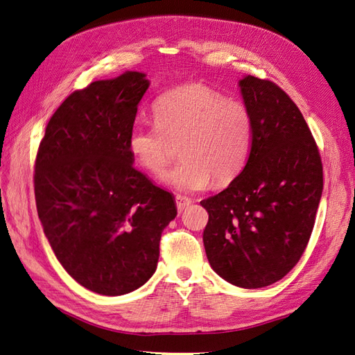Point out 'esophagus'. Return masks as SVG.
Listing matches in <instances>:
<instances>
[{"mask_svg": "<svg viewBox=\"0 0 355 355\" xmlns=\"http://www.w3.org/2000/svg\"><path fill=\"white\" fill-rule=\"evenodd\" d=\"M176 206H178V210H179V213H182V211H184L188 206H189V204L192 202L191 201V198H188V197H184V196H176Z\"/></svg>", "mask_w": 355, "mask_h": 355, "instance_id": "1", "label": "esophagus"}]
</instances>
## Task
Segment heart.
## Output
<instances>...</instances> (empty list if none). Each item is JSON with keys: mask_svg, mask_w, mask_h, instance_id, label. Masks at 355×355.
<instances>
[{"mask_svg": "<svg viewBox=\"0 0 355 355\" xmlns=\"http://www.w3.org/2000/svg\"><path fill=\"white\" fill-rule=\"evenodd\" d=\"M154 125H136L128 148L136 163L155 178L168 175L178 191L230 185L247 163L252 145V114L240 101L227 99L202 84H187L159 96Z\"/></svg>", "mask_w": 355, "mask_h": 355, "instance_id": "b5f03b06", "label": "heart"}]
</instances>
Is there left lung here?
<instances>
[{
    "instance_id": "obj_1",
    "label": "left lung",
    "mask_w": 355,
    "mask_h": 355,
    "mask_svg": "<svg viewBox=\"0 0 355 355\" xmlns=\"http://www.w3.org/2000/svg\"><path fill=\"white\" fill-rule=\"evenodd\" d=\"M252 114V146L227 189L202 200L213 271L243 288L270 286L304 254L323 192L318 148L296 103L277 84L239 81Z\"/></svg>"
}]
</instances>
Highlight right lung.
<instances>
[{"label":"right lung","mask_w":355,"mask_h":355,"mask_svg":"<svg viewBox=\"0 0 355 355\" xmlns=\"http://www.w3.org/2000/svg\"><path fill=\"white\" fill-rule=\"evenodd\" d=\"M146 75L127 71L73 92L56 110L35 159V201L65 271L105 296L130 293L157 270L170 192L136 170L128 148Z\"/></svg>","instance_id":"obj_1"}]
</instances>
